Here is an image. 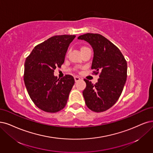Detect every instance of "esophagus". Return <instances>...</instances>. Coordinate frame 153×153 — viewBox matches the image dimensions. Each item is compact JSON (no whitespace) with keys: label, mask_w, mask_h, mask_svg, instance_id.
<instances>
[{"label":"esophagus","mask_w":153,"mask_h":153,"mask_svg":"<svg viewBox=\"0 0 153 153\" xmlns=\"http://www.w3.org/2000/svg\"><path fill=\"white\" fill-rule=\"evenodd\" d=\"M80 79H81L80 77H77V76H75V77H74V80H75L76 82L79 81Z\"/></svg>","instance_id":"esophagus-1"}]
</instances>
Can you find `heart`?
Instances as JSON below:
<instances>
[{
    "instance_id": "heart-1",
    "label": "heart",
    "mask_w": 153,
    "mask_h": 153,
    "mask_svg": "<svg viewBox=\"0 0 153 153\" xmlns=\"http://www.w3.org/2000/svg\"><path fill=\"white\" fill-rule=\"evenodd\" d=\"M88 48H88V47H82L81 48V51H82V50H84V49H88Z\"/></svg>"
}]
</instances>
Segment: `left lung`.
<instances>
[{
    "label": "left lung",
    "instance_id": "8db88e82",
    "mask_svg": "<svg viewBox=\"0 0 153 153\" xmlns=\"http://www.w3.org/2000/svg\"><path fill=\"white\" fill-rule=\"evenodd\" d=\"M89 43L93 50L91 69L98 74L93 84L84 79L86 87L82 92L86 105L95 112H102L114 105L120 97L127 79V64L120 50L100 34L86 33L77 38Z\"/></svg>",
    "mask_w": 153,
    "mask_h": 153
}]
</instances>
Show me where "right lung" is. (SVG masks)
I'll return each mask as SVG.
<instances>
[{
	"label": "right lung",
	"mask_w": 153,
	"mask_h": 153,
	"mask_svg": "<svg viewBox=\"0 0 153 153\" xmlns=\"http://www.w3.org/2000/svg\"><path fill=\"white\" fill-rule=\"evenodd\" d=\"M75 35H58L38 45L25 60L24 81L33 102L42 110L56 113L67 104L74 79L65 75L58 79L54 70L64 64Z\"/></svg>",
	"instance_id": "right-lung-1"
}]
</instances>
